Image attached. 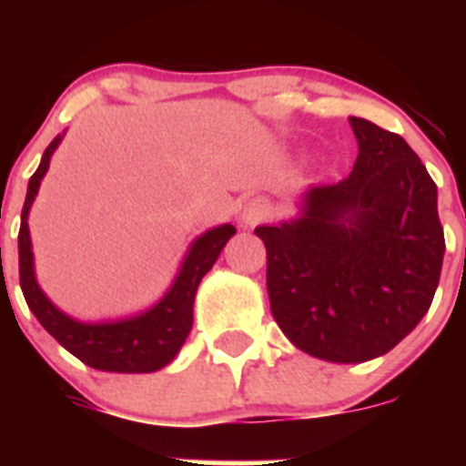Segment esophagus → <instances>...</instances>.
<instances>
[{"label": "esophagus", "instance_id": "34e87169", "mask_svg": "<svg viewBox=\"0 0 466 466\" xmlns=\"http://www.w3.org/2000/svg\"><path fill=\"white\" fill-rule=\"evenodd\" d=\"M270 217V205L263 198H252L249 203L242 208V224L245 226H258Z\"/></svg>", "mask_w": 466, "mask_h": 466}]
</instances>
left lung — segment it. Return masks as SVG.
I'll use <instances>...</instances> for the list:
<instances>
[{
    "label": "left lung",
    "instance_id": "obj_1",
    "mask_svg": "<svg viewBox=\"0 0 466 466\" xmlns=\"http://www.w3.org/2000/svg\"><path fill=\"white\" fill-rule=\"evenodd\" d=\"M360 156L339 184L303 193L299 219L258 226L270 312L299 350L360 364L418 327L441 278L436 184L397 133L350 116Z\"/></svg>",
    "mask_w": 466,
    "mask_h": 466
}]
</instances>
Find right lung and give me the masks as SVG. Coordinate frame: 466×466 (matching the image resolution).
Returning <instances> with one entry per match:
<instances>
[{
  "instance_id": "1",
  "label": "right lung",
  "mask_w": 466,
  "mask_h": 466,
  "mask_svg": "<svg viewBox=\"0 0 466 466\" xmlns=\"http://www.w3.org/2000/svg\"><path fill=\"white\" fill-rule=\"evenodd\" d=\"M63 142V135H57L46 147L41 163L27 184L23 214H20V233H18V266H20V289L25 300L39 324L51 333L57 343L76 360L93 366L97 371L109 373H154L163 366L170 364L177 357L179 348L187 340L193 327V300L200 279L208 275L214 261L219 258L226 242L236 236V226L224 224L209 228L200 238H196L191 249L182 261V268L177 273L175 282L166 296L151 306L149 310L139 312L127 319L118 322H79L74 317L65 315L56 308L46 294L41 291L35 278V254H32L30 240V208L39 191L51 163L53 151Z\"/></svg>"
}]
</instances>
